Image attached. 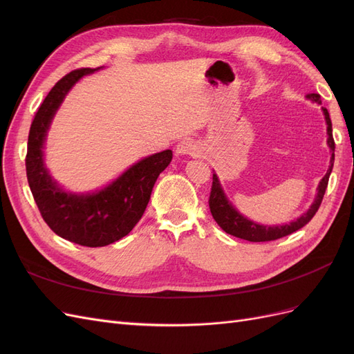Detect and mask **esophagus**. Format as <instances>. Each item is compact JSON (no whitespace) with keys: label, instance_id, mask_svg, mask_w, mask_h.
I'll return each instance as SVG.
<instances>
[{"label":"esophagus","instance_id":"obj_1","mask_svg":"<svg viewBox=\"0 0 354 354\" xmlns=\"http://www.w3.org/2000/svg\"><path fill=\"white\" fill-rule=\"evenodd\" d=\"M177 155H198L199 153V146L196 142L192 140V138H183V140L178 142L176 147Z\"/></svg>","mask_w":354,"mask_h":354}]
</instances>
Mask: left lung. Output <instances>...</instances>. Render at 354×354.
I'll return each instance as SVG.
<instances>
[{
	"instance_id": "8db88e82",
	"label": "left lung",
	"mask_w": 354,
	"mask_h": 354,
	"mask_svg": "<svg viewBox=\"0 0 354 354\" xmlns=\"http://www.w3.org/2000/svg\"><path fill=\"white\" fill-rule=\"evenodd\" d=\"M308 99H312L316 103H322L320 102V95L316 93H312L307 95ZM325 120H326V125H328V146L330 149V165L326 171L325 177L320 180V183L317 186V195L312 203V207L307 209V212H304L301 217L297 218L295 221H291L289 224H283V226H263V224H257L251 220H248L246 217H243L241 212H238V209L234 208L232 203L229 202V199L224 195V192L221 189V185L218 181V177L216 174H212V186H211V194H209V211L212 214L214 220L217 221L218 226L232 236H236L245 241L250 242H267V241H274L279 239L283 236H288L297 230H299L301 227H304L306 224L315 217V214L317 212L320 203H322L325 190L328 187V181H329V176L332 167H334V158H335V142L334 137H332V122L329 113L326 111V108H322Z\"/></svg>"
}]
</instances>
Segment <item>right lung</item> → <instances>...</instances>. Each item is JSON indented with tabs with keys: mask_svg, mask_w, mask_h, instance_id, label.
I'll list each match as a JSON object with an SVG mask.
<instances>
[{
	"mask_svg": "<svg viewBox=\"0 0 354 354\" xmlns=\"http://www.w3.org/2000/svg\"><path fill=\"white\" fill-rule=\"evenodd\" d=\"M99 69L81 68L56 82L30 124L25 159L32 196L48 227L60 238L90 248L113 243L133 230L147 207L158 176L173 159L169 149L147 156L109 186L85 195L65 192L50 177L42 147L53 116L75 82Z\"/></svg>",
	"mask_w": 354,
	"mask_h": 354,
	"instance_id": "obj_1",
	"label": "right lung"
}]
</instances>
